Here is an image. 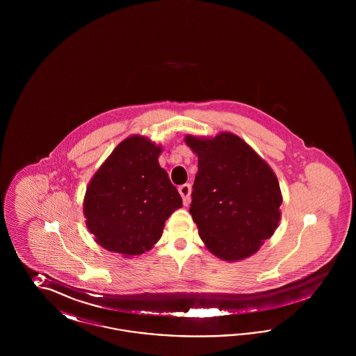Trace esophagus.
<instances>
[{
  "instance_id": "obj_1",
  "label": "esophagus",
  "mask_w": 356,
  "mask_h": 356,
  "mask_svg": "<svg viewBox=\"0 0 356 356\" xmlns=\"http://www.w3.org/2000/svg\"><path fill=\"white\" fill-rule=\"evenodd\" d=\"M179 193L183 197V203L184 205H188L191 202V186L189 184H183L179 186Z\"/></svg>"
}]
</instances>
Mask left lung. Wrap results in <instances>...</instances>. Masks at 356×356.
<instances>
[{"label":"left lung","mask_w":356,"mask_h":356,"mask_svg":"<svg viewBox=\"0 0 356 356\" xmlns=\"http://www.w3.org/2000/svg\"><path fill=\"white\" fill-rule=\"evenodd\" d=\"M184 141L199 161L189 212L205 247L224 261L256 254L282 218L275 172L231 132L186 135Z\"/></svg>","instance_id":"obj_1"}]
</instances>
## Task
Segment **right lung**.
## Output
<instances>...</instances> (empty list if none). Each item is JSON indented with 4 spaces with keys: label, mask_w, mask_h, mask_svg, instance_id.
Wrapping results in <instances>:
<instances>
[{
    "label": "right lung",
    "mask_w": 356,
    "mask_h": 356,
    "mask_svg": "<svg viewBox=\"0 0 356 356\" xmlns=\"http://www.w3.org/2000/svg\"><path fill=\"white\" fill-rule=\"evenodd\" d=\"M163 147L145 136L122 140L86 186L85 224L102 248L125 257L149 251L165 221L183 207L159 164Z\"/></svg>",
    "instance_id": "obj_1"
}]
</instances>
